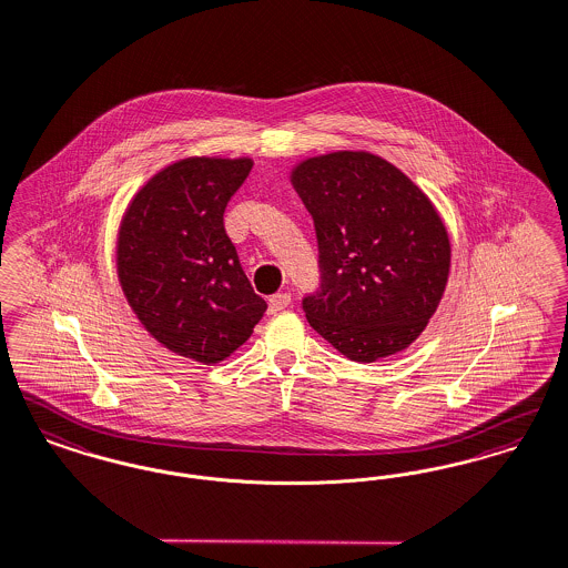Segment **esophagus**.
<instances>
[{"label":"esophagus","instance_id":"esophagus-1","mask_svg":"<svg viewBox=\"0 0 568 568\" xmlns=\"http://www.w3.org/2000/svg\"><path fill=\"white\" fill-rule=\"evenodd\" d=\"M291 305V295L286 293H277L270 298V314H277L282 310H286Z\"/></svg>","mask_w":568,"mask_h":568}]
</instances>
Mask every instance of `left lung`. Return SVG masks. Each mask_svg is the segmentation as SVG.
I'll use <instances>...</instances> for the list:
<instances>
[{"mask_svg":"<svg viewBox=\"0 0 568 568\" xmlns=\"http://www.w3.org/2000/svg\"><path fill=\"white\" fill-rule=\"evenodd\" d=\"M291 183L321 252V291L303 298L307 323L361 363L408 348L447 288L450 240L436 205L372 151L305 158Z\"/></svg>","mask_w":568,"mask_h":568,"instance_id":"left-lung-1","label":"left lung"}]
</instances>
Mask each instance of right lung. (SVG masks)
<instances>
[{
  "label": "right lung",
  "mask_w": 568,
  "mask_h": 568,
  "mask_svg": "<svg viewBox=\"0 0 568 568\" xmlns=\"http://www.w3.org/2000/svg\"><path fill=\"white\" fill-rule=\"evenodd\" d=\"M254 160L187 155L145 181L123 211L115 267L155 342L203 365L231 357L267 310L241 270L224 210Z\"/></svg>",
  "instance_id": "right-lung-1"
}]
</instances>
